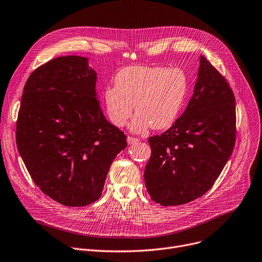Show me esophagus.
Wrapping results in <instances>:
<instances>
[{
	"label": "esophagus",
	"mask_w": 262,
	"mask_h": 262,
	"mask_svg": "<svg viewBox=\"0 0 262 262\" xmlns=\"http://www.w3.org/2000/svg\"><path fill=\"white\" fill-rule=\"evenodd\" d=\"M138 141H139V139L134 138V137H127V143L128 144H134V143L138 142Z\"/></svg>",
	"instance_id": "obj_1"
}]
</instances>
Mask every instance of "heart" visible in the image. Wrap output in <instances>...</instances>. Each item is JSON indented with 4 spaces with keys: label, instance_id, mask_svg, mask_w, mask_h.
Returning <instances> with one entry per match:
<instances>
[{
    "label": "heart",
    "instance_id": "b5f03b06",
    "mask_svg": "<svg viewBox=\"0 0 262 262\" xmlns=\"http://www.w3.org/2000/svg\"><path fill=\"white\" fill-rule=\"evenodd\" d=\"M187 90V77L180 69L128 67L116 75L115 85L104 90L106 113L115 126L123 127L135 105L133 132L166 129L180 116Z\"/></svg>",
    "mask_w": 262,
    "mask_h": 262
}]
</instances>
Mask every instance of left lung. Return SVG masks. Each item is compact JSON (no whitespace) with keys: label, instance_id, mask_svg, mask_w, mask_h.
I'll return each instance as SVG.
<instances>
[{"label":"left lung","instance_id":"1","mask_svg":"<svg viewBox=\"0 0 262 262\" xmlns=\"http://www.w3.org/2000/svg\"><path fill=\"white\" fill-rule=\"evenodd\" d=\"M235 142V96L226 79L201 56L184 114L168 130L148 139L152 155L144 183L150 199L177 206L204 195L225 167Z\"/></svg>","mask_w":262,"mask_h":262}]
</instances>
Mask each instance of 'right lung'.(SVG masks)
<instances>
[{"mask_svg": "<svg viewBox=\"0 0 262 262\" xmlns=\"http://www.w3.org/2000/svg\"><path fill=\"white\" fill-rule=\"evenodd\" d=\"M88 58L63 56L37 68L23 89L16 140L34 183L64 206L102 194L126 136L103 115Z\"/></svg>", "mask_w": 262, "mask_h": 262, "instance_id": "1", "label": "right lung"}]
</instances>
